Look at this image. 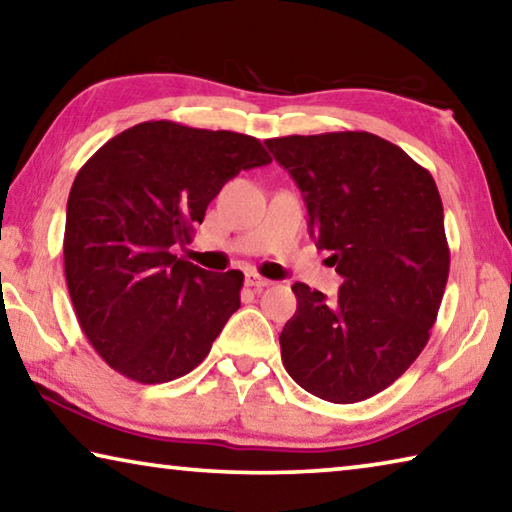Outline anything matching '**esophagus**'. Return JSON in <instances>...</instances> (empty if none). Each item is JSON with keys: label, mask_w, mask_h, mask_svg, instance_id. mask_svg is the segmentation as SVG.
<instances>
[{"label": "esophagus", "mask_w": 512, "mask_h": 512, "mask_svg": "<svg viewBox=\"0 0 512 512\" xmlns=\"http://www.w3.org/2000/svg\"><path fill=\"white\" fill-rule=\"evenodd\" d=\"M246 285H248L250 289H253V291H264L266 287H271L273 282L262 278V275H257V273H248V275H246Z\"/></svg>", "instance_id": "esophagus-1"}]
</instances>
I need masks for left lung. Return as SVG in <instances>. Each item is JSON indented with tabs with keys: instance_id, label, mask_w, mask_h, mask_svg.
I'll list each match as a JSON object with an SVG mask.
<instances>
[{
	"instance_id": "obj_1",
	"label": "left lung",
	"mask_w": 512,
	"mask_h": 512,
	"mask_svg": "<svg viewBox=\"0 0 512 512\" xmlns=\"http://www.w3.org/2000/svg\"><path fill=\"white\" fill-rule=\"evenodd\" d=\"M303 193L310 234L344 282L335 303L296 282L282 364L307 392L358 403L419 358L449 278L444 209L433 175L369 132L266 141Z\"/></svg>"
}]
</instances>
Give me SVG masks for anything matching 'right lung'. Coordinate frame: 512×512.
Instances as JSON below:
<instances>
[{
  "mask_svg": "<svg viewBox=\"0 0 512 512\" xmlns=\"http://www.w3.org/2000/svg\"><path fill=\"white\" fill-rule=\"evenodd\" d=\"M248 134L148 120L113 136L72 182L63 264L77 321L113 371L168 383L207 358L239 310L243 273L175 255L223 184L269 164Z\"/></svg>",
  "mask_w": 512,
  "mask_h": 512,
  "instance_id": "right-lung-1",
  "label": "right lung"
}]
</instances>
